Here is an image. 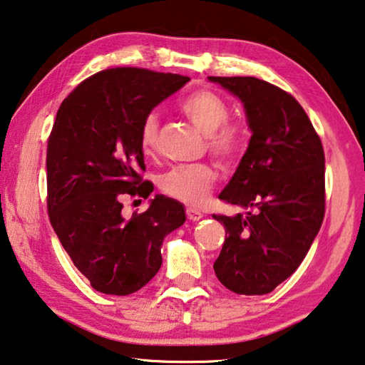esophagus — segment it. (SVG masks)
<instances>
[{
    "label": "esophagus",
    "mask_w": 365,
    "mask_h": 365,
    "mask_svg": "<svg viewBox=\"0 0 365 365\" xmlns=\"http://www.w3.org/2000/svg\"><path fill=\"white\" fill-rule=\"evenodd\" d=\"M187 218L190 221H197V220L202 218V213L199 212V210H196V209H191V207H188V209H187Z\"/></svg>",
    "instance_id": "1"
}]
</instances>
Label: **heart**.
I'll list each match as a JSON object with an SVG mask.
<instances>
[{"label": "heart", "instance_id": "obj_1", "mask_svg": "<svg viewBox=\"0 0 365 365\" xmlns=\"http://www.w3.org/2000/svg\"><path fill=\"white\" fill-rule=\"evenodd\" d=\"M178 110L207 134V147L225 166H234L247 152L248 139L242 123L230 118V104L215 91L199 88L178 103ZM160 140V121L155 113L142 120L139 130L140 152L155 156ZM217 185V173L210 164L178 166L163 174L158 187L170 199L199 207L207 202Z\"/></svg>", "mask_w": 365, "mask_h": 365}]
</instances>
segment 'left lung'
<instances>
[{
	"mask_svg": "<svg viewBox=\"0 0 365 365\" xmlns=\"http://www.w3.org/2000/svg\"><path fill=\"white\" fill-rule=\"evenodd\" d=\"M244 103L252 139L220 199L253 207L213 215L226 239L213 269L237 294H267L309 253L326 209L324 150L302 106L256 77H209Z\"/></svg>",
	"mask_w": 365,
	"mask_h": 365,
	"instance_id": "8db88e82",
	"label": "left lung"
}]
</instances>
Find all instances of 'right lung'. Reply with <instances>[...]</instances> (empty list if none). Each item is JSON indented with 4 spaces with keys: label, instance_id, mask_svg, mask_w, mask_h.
<instances>
[{
    "label": "right lung",
    "instance_id": "right-lung-1",
    "mask_svg": "<svg viewBox=\"0 0 365 365\" xmlns=\"http://www.w3.org/2000/svg\"><path fill=\"white\" fill-rule=\"evenodd\" d=\"M187 76L110 68L64 98L47 140V210L71 261L104 294L128 296L161 267V244L185 223L180 202L155 196L148 209L121 215L125 196L147 199L139 130L155 106Z\"/></svg>",
    "mask_w": 365,
    "mask_h": 365
}]
</instances>
